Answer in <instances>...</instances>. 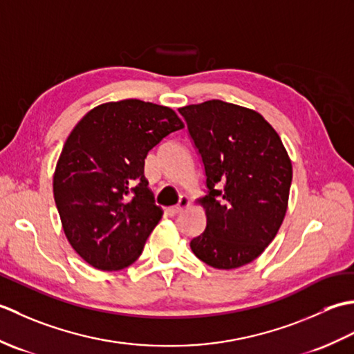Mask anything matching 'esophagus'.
Masks as SVG:
<instances>
[{"mask_svg":"<svg viewBox=\"0 0 354 354\" xmlns=\"http://www.w3.org/2000/svg\"><path fill=\"white\" fill-rule=\"evenodd\" d=\"M190 205V199L187 198V196H181L179 198V202H178V205H175V207H171L170 208V212L173 213V214H178V213H181L184 208H187Z\"/></svg>","mask_w":354,"mask_h":354,"instance_id":"esophagus-1","label":"esophagus"}]
</instances>
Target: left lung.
Returning a JSON list of instances; mask_svg holds the SVG:
<instances>
[{"label":"left lung","mask_w":354,"mask_h":354,"mask_svg":"<svg viewBox=\"0 0 354 354\" xmlns=\"http://www.w3.org/2000/svg\"><path fill=\"white\" fill-rule=\"evenodd\" d=\"M207 178V227L190 242L199 260L236 269L255 260L280 230L292 162L259 112L222 100L179 108Z\"/></svg>","instance_id":"left-lung-1"}]
</instances>
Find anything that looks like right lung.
I'll list each match as a JSON object with an SVG mask.
<instances>
[{"label":"right lung","instance_id":"right-lung-1","mask_svg":"<svg viewBox=\"0 0 354 354\" xmlns=\"http://www.w3.org/2000/svg\"><path fill=\"white\" fill-rule=\"evenodd\" d=\"M183 127L173 109L127 99L91 109L71 131L53 193L65 236L88 265L118 270L140 257L162 216L147 187L145 160Z\"/></svg>","mask_w":354,"mask_h":354}]
</instances>
